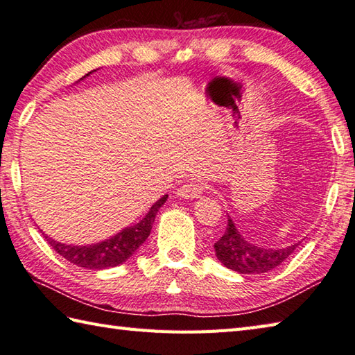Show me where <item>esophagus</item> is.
Listing matches in <instances>:
<instances>
[{
  "label": "esophagus",
  "mask_w": 355,
  "mask_h": 355,
  "mask_svg": "<svg viewBox=\"0 0 355 355\" xmlns=\"http://www.w3.org/2000/svg\"><path fill=\"white\" fill-rule=\"evenodd\" d=\"M201 193H203V186L198 182H187L186 184L180 186L177 189V196L180 198H187V200H192V198H198Z\"/></svg>",
  "instance_id": "34e87169"
}]
</instances>
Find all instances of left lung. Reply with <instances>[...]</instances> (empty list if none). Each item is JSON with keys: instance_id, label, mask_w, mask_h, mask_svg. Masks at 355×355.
Returning a JSON list of instances; mask_svg holds the SVG:
<instances>
[{"instance_id": "left-lung-1", "label": "left lung", "mask_w": 355, "mask_h": 355, "mask_svg": "<svg viewBox=\"0 0 355 355\" xmlns=\"http://www.w3.org/2000/svg\"><path fill=\"white\" fill-rule=\"evenodd\" d=\"M300 241L282 249L255 246L243 239L232 218L227 217V226L223 237H220L214 248L217 259L226 268L237 270L240 274H261L280 266L295 251Z\"/></svg>"}]
</instances>
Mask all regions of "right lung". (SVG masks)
Listing matches in <instances>:
<instances>
[{
  "mask_svg": "<svg viewBox=\"0 0 355 355\" xmlns=\"http://www.w3.org/2000/svg\"><path fill=\"white\" fill-rule=\"evenodd\" d=\"M83 78H85V76H83ZM166 200H168V196H163L155 205H152L149 212L146 214L144 217L134 226L123 229L121 232H118L116 235H114V237L100 243H95V245H87V246L64 245V243L55 241L53 239L47 237L46 234L43 235L49 245L55 249V252H58L60 255L64 257L67 261L73 263L76 266L87 268V269L114 268L126 261L129 257L143 245L146 239L149 237L152 225H154L155 221V215L159 207L166 203Z\"/></svg>",
  "mask_w": 355,
  "mask_h": 355,
  "instance_id": "add662e5",
  "label": "right lung"
}]
</instances>
